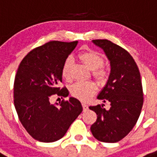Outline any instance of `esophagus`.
Masks as SVG:
<instances>
[{"mask_svg":"<svg viewBox=\"0 0 157 157\" xmlns=\"http://www.w3.org/2000/svg\"><path fill=\"white\" fill-rule=\"evenodd\" d=\"M82 106H83V110H84V111H86L87 109H88V105H87V104L82 103Z\"/></svg>","mask_w":157,"mask_h":157,"instance_id":"obj_1","label":"esophagus"}]
</instances>
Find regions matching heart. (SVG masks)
<instances>
[{
    "mask_svg": "<svg viewBox=\"0 0 157 157\" xmlns=\"http://www.w3.org/2000/svg\"><path fill=\"white\" fill-rule=\"evenodd\" d=\"M79 59L93 71V76L100 82H105L108 78V72L102 67L104 64L103 57L95 51H85L79 54ZM73 59L68 56L64 61L61 73L65 80L69 81L72 78V68ZM97 85L93 82H82L78 81L71 87V94L72 97L82 101H87L96 93Z\"/></svg>",
    "mask_w": 157,
    "mask_h": 157,
    "instance_id": "b5f03b06",
    "label": "heart"
}]
</instances>
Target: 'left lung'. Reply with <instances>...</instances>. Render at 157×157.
<instances>
[{
	"label": "left lung",
	"instance_id": "1",
	"mask_svg": "<svg viewBox=\"0 0 157 157\" xmlns=\"http://www.w3.org/2000/svg\"><path fill=\"white\" fill-rule=\"evenodd\" d=\"M93 42L104 50L110 60L109 81L97 99L109 102L111 106L109 109H105V105L89 106L97 115L91 132L99 141L116 143L131 132L141 112L144 97L140 73L127 50L106 39Z\"/></svg>",
	"mask_w": 157,
	"mask_h": 157
}]
</instances>
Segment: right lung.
Segmentation results:
<instances>
[{"mask_svg": "<svg viewBox=\"0 0 157 157\" xmlns=\"http://www.w3.org/2000/svg\"><path fill=\"white\" fill-rule=\"evenodd\" d=\"M78 41L47 42L33 48L21 60L13 85L14 105L21 123L38 141L50 143L62 138L83 110L81 102L70 97L52 105L50 99L68 97L62 81V65Z\"/></svg>", "mask_w": 157, "mask_h": 157, "instance_id": "1", "label": "right lung"}]
</instances>
